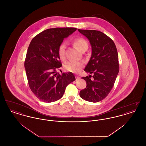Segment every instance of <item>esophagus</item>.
Here are the masks:
<instances>
[{
	"label": "esophagus",
	"mask_w": 146,
	"mask_h": 146,
	"mask_svg": "<svg viewBox=\"0 0 146 146\" xmlns=\"http://www.w3.org/2000/svg\"><path fill=\"white\" fill-rule=\"evenodd\" d=\"M80 79V78L79 76H76V80H79Z\"/></svg>",
	"instance_id": "34e87169"
}]
</instances>
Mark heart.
I'll list each match as a JSON object with an SVG mask.
<instances>
[{
  "instance_id": "obj_1",
  "label": "heart",
  "mask_w": 146,
  "mask_h": 146,
  "mask_svg": "<svg viewBox=\"0 0 146 146\" xmlns=\"http://www.w3.org/2000/svg\"><path fill=\"white\" fill-rule=\"evenodd\" d=\"M74 45L81 51L84 50L88 49V44L85 39L82 38H77L73 40ZM66 48V44L64 42L61 43L58 49V54L61 59L64 57V50ZM84 63L82 61H68L64 64L65 69L72 73H78L83 67Z\"/></svg>"
}]
</instances>
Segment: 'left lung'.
<instances>
[{"instance_id": "obj_1", "label": "left lung", "mask_w": 146, "mask_h": 146, "mask_svg": "<svg viewBox=\"0 0 146 146\" xmlns=\"http://www.w3.org/2000/svg\"><path fill=\"white\" fill-rule=\"evenodd\" d=\"M78 31L90 43V59L84 70L93 76L83 77L86 88L79 95L84 100L97 102L104 100L113 88L119 73L117 50L114 42L104 33L96 30Z\"/></svg>"}]
</instances>
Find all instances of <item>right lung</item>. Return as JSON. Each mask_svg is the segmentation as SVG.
Segmentation results:
<instances>
[{
  "instance_id": "right-lung-1",
  "label": "right lung",
  "mask_w": 146,
  "mask_h": 146,
  "mask_svg": "<svg viewBox=\"0 0 146 146\" xmlns=\"http://www.w3.org/2000/svg\"><path fill=\"white\" fill-rule=\"evenodd\" d=\"M76 28H50L35 36L28 46L25 67L31 90L45 102H52L62 97L66 86L76 80L72 72L59 74L62 66L58 49L64 38Z\"/></svg>"
}]
</instances>
